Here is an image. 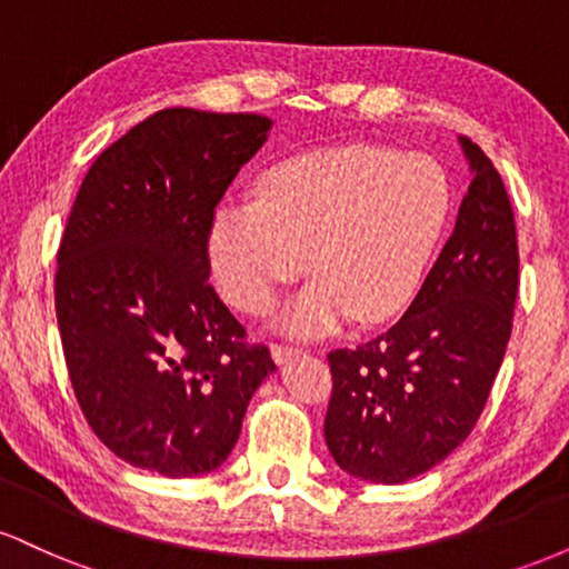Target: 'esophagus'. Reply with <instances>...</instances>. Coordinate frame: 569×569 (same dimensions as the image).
Returning a JSON list of instances; mask_svg holds the SVG:
<instances>
[{"instance_id":"obj_1","label":"esophagus","mask_w":569,"mask_h":569,"mask_svg":"<svg viewBox=\"0 0 569 569\" xmlns=\"http://www.w3.org/2000/svg\"><path fill=\"white\" fill-rule=\"evenodd\" d=\"M270 352H272V361L286 363V361H289V358H293V356H297V352H302V350L291 348V345H272Z\"/></svg>"}]
</instances>
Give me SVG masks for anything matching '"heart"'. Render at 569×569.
<instances>
[{
    "mask_svg": "<svg viewBox=\"0 0 569 569\" xmlns=\"http://www.w3.org/2000/svg\"><path fill=\"white\" fill-rule=\"evenodd\" d=\"M452 211V184L430 154L345 143L280 162L259 200L227 202L208 234L221 293L264 316L286 286L316 276L283 316L297 337L335 335L358 316L382 323L420 289Z\"/></svg>",
    "mask_w": 569,
    "mask_h": 569,
    "instance_id": "heart-1",
    "label": "heart"
}]
</instances>
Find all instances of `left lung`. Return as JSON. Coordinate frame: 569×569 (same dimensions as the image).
I'll return each instance as SVG.
<instances>
[{
    "label": "left lung",
    "instance_id": "8db88e82",
    "mask_svg": "<svg viewBox=\"0 0 569 569\" xmlns=\"http://www.w3.org/2000/svg\"><path fill=\"white\" fill-rule=\"evenodd\" d=\"M473 179L455 230L401 321L331 350L326 447L342 471L403 485L471 436L511 339L519 291L513 208L492 160L460 139Z\"/></svg>",
    "mask_w": 569,
    "mask_h": 569
}]
</instances>
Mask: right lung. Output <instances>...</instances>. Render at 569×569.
Here are the masks:
<instances>
[{
	"label": "right lung",
	"instance_id": "right-lung-1",
	"mask_svg": "<svg viewBox=\"0 0 569 569\" xmlns=\"http://www.w3.org/2000/svg\"><path fill=\"white\" fill-rule=\"evenodd\" d=\"M270 126L162 109L98 154L71 206L58 331L84 420L130 466L171 479L219 468L276 371L208 283L217 206Z\"/></svg>",
	"mask_w": 569,
	"mask_h": 569
}]
</instances>
